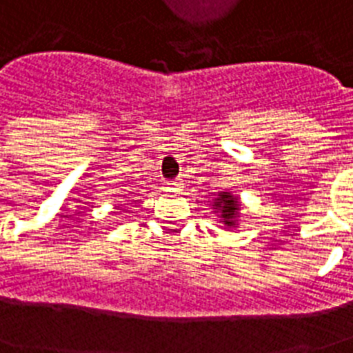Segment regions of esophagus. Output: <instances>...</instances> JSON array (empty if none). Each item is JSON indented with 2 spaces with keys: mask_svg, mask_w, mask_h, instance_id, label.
Masks as SVG:
<instances>
[{
  "mask_svg": "<svg viewBox=\"0 0 353 353\" xmlns=\"http://www.w3.org/2000/svg\"><path fill=\"white\" fill-rule=\"evenodd\" d=\"M168 188H170V190H179V188H181V181H179V179H176V181H170L168 183Z\"/></svg>",
  "mask_w": 353,
  "mask_h": 353,
  "instance_id": "obj_1",
  "label": "esophagus"
}]
</instances>
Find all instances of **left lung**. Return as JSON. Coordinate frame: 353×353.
<instances>
[{"label": "left lung", "instance_id": "8db88e82", "mask_svg": "<svg viewBox=\"0 0 353 353\" xmlns=\"http://www.w3.org/2000/svg\"><path fill=\"white\" fill-rule=\"evenodd\" d=\"M212 212L220 218V223H223L227 231H236L240 225L241 214V201L236 194L229 190L216 192L212 198Z\"/></svg>", "mask_w": 353, "mask_h": 353}]
</instances>
